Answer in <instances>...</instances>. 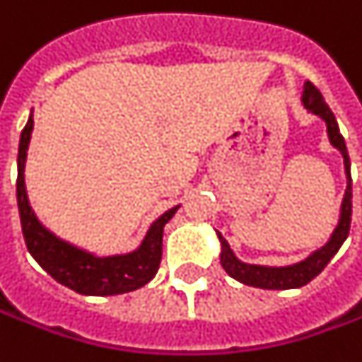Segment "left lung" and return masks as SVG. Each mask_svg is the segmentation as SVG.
<instances>
[{
	"label": "left lung",
	"mask_w": 362,
	"mask_h": 362,
	"mask_svg": "<svg viewBox=\"0 0 362 362\" xmlns=\"http://www.w3.org/2000/svg\"><path fill=\"white\" fill-rule=\"evenodd\" d=\"M302 102H304L305 107L312 113L325 119L331 145L337 146L343 158H345V173H347L349 182L345 198H343V206H341V221L333 237H331V241L323 249L313 252L312 257L305 259L304 262H298L294 267H286V269H267V267H257V264H245L241 260L235 259L233 251L229 249V243L225 241L221 233H217L219 235V241H221V267H223L229 276L239 280L243 284H247V286L267 288V290H288V288L305 286L308 282H312L313 278L327 267V262L335 257V252L339 251L343 241L347 239L349 229H351L353 188H351V160H349L345 139L339 133V125H337V119H335L333 111L329 110V105L323 100L322 92L312 82H305L304 100Z\"/></svg>",
	"instance_id": "1"
}]
</instances>
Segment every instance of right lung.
Listing matches in <instances>:
<instances>
[{
    "label": "right lung",
    "instance_id": "1",
    "mask_svg": "<svg viewBox=\"0 0 362 362\" xmlns=\"http://www.w3.org/2000/svg\"><path fill=\"white\" fill-rule=\"evenodd\" d=\"M31 131L33 113L23 129L21 141H19V156H17V206H19V216H21L25 245L33 255V259L57 282L84 296L125 294L151 282L155 278L158 264H160V257H163L164 225L174 216L176 207L166 211L163 217H158L155 223L151 225L141 249L131 255L98 259L90 252L80 251L72 245L60 241L39 223L25 192L23 168H25Z\"/></svg>",
    "mask_w": 362,
    "mask_h": 362
}]
</instances>
